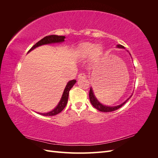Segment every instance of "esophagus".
Wrapping results in <instances>:
<instances>
[{
    "mask_svg": "<svg viewBox=\"0 0 158 158\" xmlns=\"http://www.w3.org/2000/svg\"><path fill=\"white\" fill-rule=\"evenodd\" d=\"M78 77H79L80 78H85V77H86V76H85V75L84 73H80V74H79V75H78Z\"/></svg>",
    "mask_w": 158,
    "mask_h": 158,
    "instance_id": "34e87169",
    "label": "esophagus"
}]
</instances>
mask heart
<instances>
[{
	"instance_id": "heart-1",
	"label": "heart",
	"mask_w": 158,
	"mask_h": 158,
	"mask_svg": "<svg viewBox=\"0 0 158 158\" xmlns=\"http://www.w3.org/2000/svg\"><path fill=\"white\" fill-rule=\"evenodd\" d=\"M103 53L102 47L97 46L93 44H85L79 48L78 56L80 59H84L92 56V60L98 61Z\"/></svg>"
}]
</instances>
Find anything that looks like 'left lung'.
Here are the masks:
<instances>
[{
  "instance_id": "obj_1",
  "label": "left lung",
  "mask_w": 158,
  "mask_h": 158,
  "mask_svg": "<svg viewBox=\"0 0 158 158\" xmlns=\"http://www.w3.org/2000/svg\"><path fill=\"white\" fill-rule=\"evenodd\" d=\"M117 47H118V48H123V49H125V47H124V46H123L121 45H117ZM131 96H132V95H131ZM89 97L90 102H91V103L92 104V106L95 109H97L98 110H99V111H102V112H111V111H115V110H117V109H119L120 107H121L123 106V105L125 104L128 101V99L131 98L130 97L128 99H127V100H126L125 102L121 103V105H119V106H113V107H109V106H104V105H102L101 103H100L98 101V100L97 99V98H95V95L94 94V92H93V90H92V88H90L89 93Z\"/></svg>"
}]
</instances>
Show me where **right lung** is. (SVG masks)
I'll return each mask as SVG.
<instances>
[{
	"label": "right lung",
	"instance_id": "1",
	"mask_svg": "<svg viewBox=\"0 0 158 158\" xmlns=\"http://www.w3.org/2000/svg\"><path fill=\"white\" fill-rule=\"evenodd\" d=\"M64 36H61V35H48L46 36L45 37L43 38L40 41H38L37 43L33 45L31 48L28 51L27 53L33 49H34L36 47L43 45H46V44H55V43H60V42H63L64 41ZM76 82V80H70L66 84V87L64 88V92L63 94V95H62V98L60 100V102L59 104L57 105V106L52 110V111L47 113H39L42 114V115L44 116H54L56 115V114H59L60 113L64 108L66 107V104H67L68 102V99H69V91L70 89L73 88V85L75 84Z\"/></svg>",
	"mask_w": 158,
	"mask_h": 158
}]
</instances>
